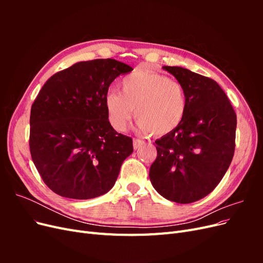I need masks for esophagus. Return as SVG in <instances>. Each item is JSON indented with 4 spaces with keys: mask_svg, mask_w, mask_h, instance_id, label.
<instances>
[{
    "mask_svg": "<svg viewBox=\"0 0 263 263\" xmlns=\"http://www.w3.org/2000/svg\"><path fill=\"white\" fill-rule=\"evenodd\" d=\"M145 141L140 139H134V149H138L141 145H144Z\"/></svg>",
    "mask_w": 263,
    "mask_h": 263,
    "instance_id": "esophagus-1",
    "label": "esophagus"
}]
</instances>
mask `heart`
I'll list each match as a JSON object with an SVG mask.
<instances>
[{
	"label": "heart",
	"instance_id": "b5f03b06",
	"mask_svg": "<svg viewBox=\"0 0 263 263\" xmlns=\"http://www.w3.org/2000/svg\"><path fill=\"white\" fill-rule=\"evenodd\" d=\"M122 93L109 91L104 98L108 121L116 130H125L134 115L137 128L155 136L173 132L186 113L183 86L168 77L146 69H137L125 77Z\"/></svg>",
	"mask_w": 263,
	"mask_h": 263
}]
</instances>
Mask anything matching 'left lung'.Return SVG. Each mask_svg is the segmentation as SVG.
<instances>
[{
    "instance_id": "left-lung-1",
    "label": "left lung",
    "mask_w": 263,
    "mask_h": 263,
    "mask_svg": "<svg viewBox=\"0 0 263 263\" xmlns=\"http://www.w3.org/2000/svg\"><path fill=\"white\" fill-rule=\"evenodd\" d=\"M162 68L184 89L186 113L176 129L156 140L149 178L166 200L189 204L210 194L225 176L235 153L237 116L217 82L181 67Z\"/></svg>"
}]
</instances>
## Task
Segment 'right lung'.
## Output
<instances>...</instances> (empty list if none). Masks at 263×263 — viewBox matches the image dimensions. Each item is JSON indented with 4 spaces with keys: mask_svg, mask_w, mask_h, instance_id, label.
<instances>
[{
    "mask_svg": "<svg viewBox=\"0 0 263 263\" xmlns=\"http://www.w3.org/2000/svg\"><path fill=\"white\" fill-rule=\"evenodd\" d=\"M133 68L115 59L80 61L53 74L30 109L29 149L42 179L55 194L89 200L107 193L133 139L108 121V86Z\"/></svg>",
    "mask_w": 263,
    "mask_h": 263,
    "instance_id": "add662e5",
    "label": "right lung"
}]
</instances>
